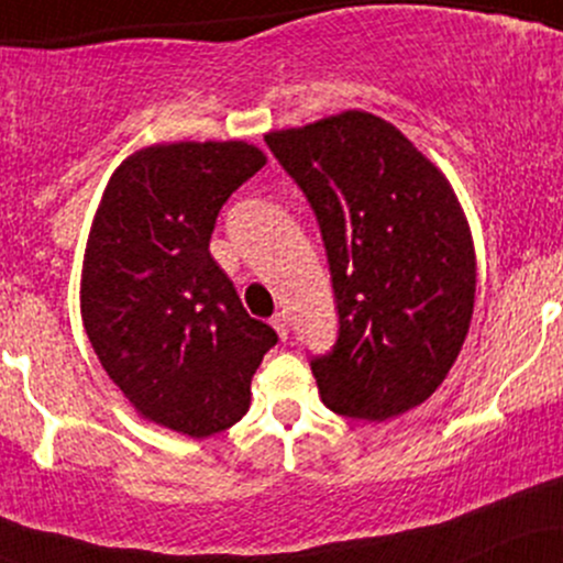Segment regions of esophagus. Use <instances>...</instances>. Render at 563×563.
<instances>
[{
	"mask_svg": "<svg viewBox=\"0 0 563 563\" xmlns=\"http://www.w3.org/2000/svg\"><path fill=\"white\" fill-rule=\"evenodd\" d=\"M273 328H275L277 335H280L283 341L288 339V318H286V314H283V312H277L275 318H273Z\"/></svg>",
	"mask_w": 563,
	"mask_h": 563,
	"instance_id": "34e87169",
	"label": "esophagus"
}]
</instances>
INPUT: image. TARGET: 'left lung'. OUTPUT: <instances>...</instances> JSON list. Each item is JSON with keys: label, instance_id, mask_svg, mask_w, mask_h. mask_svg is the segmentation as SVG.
<instances>
[{"label": "left lung", "instance_id": "obj_1", "mask_svg": "<svg viewBox=\"0 0 563 563\" xmlns=\"http://www.w3.org/2000/svg\"><path fill=\"white\" fill-rule=\"evenodd\" d=\"M320 222L339 341L312 360L320 399L389 421L439 389L466 341L476 254L442 172L380 115L344 111L264 134Z\"/></svg>", "mask_w": 563, "mask_h": 563}]
</instances>
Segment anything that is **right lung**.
I'll list each match as a JSON object with an SVG mask.
<instances>
[{"mask_svg": "<svg viewBox=\"0 0 563 563\" xmlns=\"http://www.w3.org/2000/svg\"><path fill=\"white\" fill-rule=\"evenodd\" d=\"M267 156L243 140L161 142L108 179L81 269V320L145 421L203 439L249 412L277 333L209 251L217 214Z\"/></svg>", "mask_w": 563, "mask_h": 563, "instance_id": "obj_1", "label": "right lung"}]
</instances>
